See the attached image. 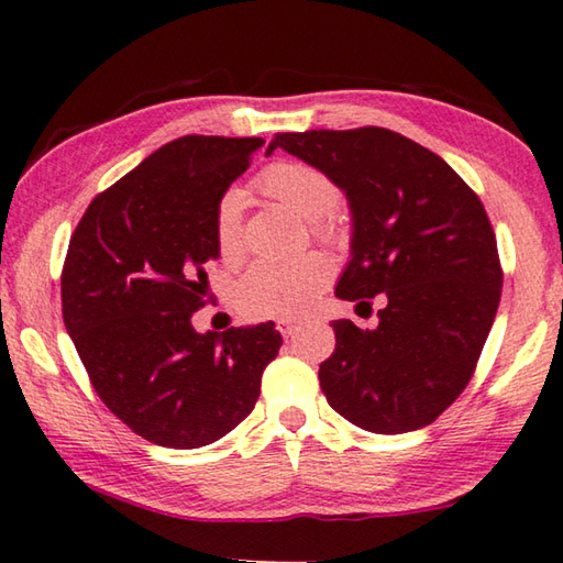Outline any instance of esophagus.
<instances>
[{"mask_svg": "<svg viewBox=\"0 0 563 563\" xmlns=\"http://www.w3.org/2000/svg\"><path fill=\"white\" fill-rule=\"evenodd\" d=\"M278 330L283 332V338H292L295 330H298V325H295V322H290V320H283V322H278Z\"/></svg>", "mask_w": 563, "mask_h": 563, "instance_id": "obj_1", "label": "esophagus"}]
</instances>
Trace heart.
<instances>
[{
	"label": "heart",
	"instance_id": "obj_1",
	"mask_svg": "<svg viewBox=\"0 0 563 563\" xmlns=\"http://www.w3.org/2000/svg\"><path fill=\"white\" fill-rule=\"evenodd\" d=\"M258 184L275 201L285 203L305 221H312V231L322 241H340L342 225L330 213L340 194L322 170L283 161L265 168ZM243 203L245 196L241 188H228L216 203L213 238L223 261H235L243 255ZM330 278V263L318 253L295 261H261L238 280L235 305L247 318L292 320L316 305Z\"/></svg>",
	"mask_w": 563,
	"mask_h": 563
}]
</instances>
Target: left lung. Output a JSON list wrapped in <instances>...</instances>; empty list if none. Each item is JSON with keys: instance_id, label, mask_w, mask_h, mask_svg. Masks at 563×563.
<instances>
[{"instance_id": "obj_1", "label": "left lung", "mask_w": 563, "mask_h": 563, "mask_svg": "<svg viewBox=\"0 0 563 563\" xmlns=\"http://www.w3.org/2000/svg\"><path fill=\"white\" fill-rule=\"evenodd\" d=\"M347 198L350 263L335 295L369 305L373 330L335 320L320 387L347 422L375 434L432 424L472 379L497 318L501 268L487 211L444 158L389 129L278 133Z\"/></svg>"}]
</instances>
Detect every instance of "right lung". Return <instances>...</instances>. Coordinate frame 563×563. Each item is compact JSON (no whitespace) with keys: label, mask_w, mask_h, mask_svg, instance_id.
<instances>
[{"label":"right lung","mask_w":563,"mask_h":563,"mask_svg":"<svg viewBox=\"0 0 563 563\" xmlns=\"http://www.w3.org/2000/svg\"><path fill=\"white\" fill-rule=\"evenodd\" d=\"M263 139L180 136L93 198L62 273V312L91 385L133 432L198 450L243 422L283 345L273 322L196 332L213 211Z\"/></svg>","instance_id":"obj_1"}]
</instances>
